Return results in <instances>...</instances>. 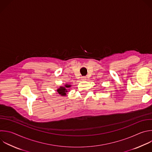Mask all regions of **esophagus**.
Listing matches in <instances>:
<instances>
[{"instance_id":"obj_1","label":"esophagus","mask_w":152,"mask_h":152,"mask_svg":"<svg viewBox=\"0 0 152 152\" xmlns=\"http://www.w3.org/2000/svg\"><path fill=\"white\" fill-rule=\"evenodd\" d=\"M81 79H82V80H85L86 79V76H82V77H81Z\"/></svg>"}]
</instances>
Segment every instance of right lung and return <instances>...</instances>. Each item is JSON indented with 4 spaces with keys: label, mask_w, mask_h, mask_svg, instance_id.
<instances>
[{
    "label": "right lung",
    "mask_w": 152,
    "mask_h": 152,
    "mask_svg": "<svg viewBox=\"0 0 152 152\" xmlns=\"http://www.w3.org/2000/svg\"><path fill=\"white\" fill-rule=\"evenodd\" d=\"M71 86H72V85L66 83L64 85V86H60L58 88H57V92L59 95H60L62 96H66V94L70 91L69 88Z\"/></svg>",
    "instance_id": "obj_1"
}]
</instances>
